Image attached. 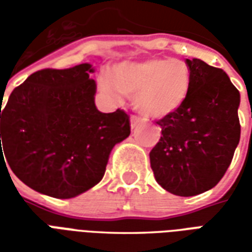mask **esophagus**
<instances>
[{
  "mask_svg": "<svg viewBox=\"0 0 252 252\" xmlns=\"http://www.w3.org/2000/svg\"><path fill=\"white\" fill-rule=\"evenodd\" d=\"M139 123H140V117L136 115H132L131 116V126L132 128H136Z\"/></svg>",
  "mask_w": 252,
  "mask_h": 252,
  "instance_id": "esophagus-1",
  "label": "esophagus"
}]
</instances>
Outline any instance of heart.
<instances>
[{"instance_id": "heart-1", "label": "heart", "mask_w": 252, "mask_h": 252, "mask_svg": "<svg viewBox=\"0 0 252 252\" xmlns=\"http://www.w3.org/2000/svg\"><path fill=\"white\" fill-rule=\"evenodd\" d=\"M101 90L119 99L132 95L135 109L153 117H164L185 104L191 88V71L181 59L147 58L121 62L112 67L110 77L99 79Z\"/></svg>"}]
</instances>
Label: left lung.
Returning a JSON list of instances; mask_svg holds the SVG:
<instances>
[{"instance_id": "8db88e82", "label": "left lung", "mask_w": 252, "mask_h": 252, "mask_svg": "<svg viewBox=\"0 0 252 252\" xmlns=\"http://www.w3.org/2000/svg\"><path fill=\"white\" fill-rule=\"evenodd\" d=\"M191 88L185 104L158 120L159 142L150 153L155 180L181 197L204 193L220 182L240 140L239 90L221 68L186 59Z\"/></svg>"}]
</instances>
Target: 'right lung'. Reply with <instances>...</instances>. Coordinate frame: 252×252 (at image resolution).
<instances>
[{
    "mask_svg": "<svg viewBox=\"0 0 252 252\" xmlns=\"http://www.w3.org/2000/svg\"><path fill=\"white\" fill-rule=\"evenodd\" d=\"M90 72L89 63L43 68L14 89L2 110L1 102L0 158L39 193L71 198L97 185L112 148L131 133L124 110L95 108Z\"/></svg>",
    "mask_w": 252,
    "mask_h": 252,
    "instance_id": "add662e5",
    "label": "right lung"
}]
</instances>
